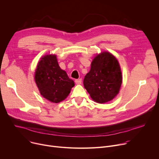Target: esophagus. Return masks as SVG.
<instances>
[{
    "mask_svg": "<svg viewBox=\"0 0 159 159\" xmlns=\"http://www.w3.org/2000/svg\"><path fill=\"white\" fill-rule=\"evenodd\" d=\"M76 84H80L82 83V79H76L75 80Z\"/></svg>",
    "mask_w": 159,
    "mask_h": 159,
    "instance_id": "obj_1",
    "label": "esophagus"
}]
</instances>
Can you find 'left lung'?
I'll list each match as a JSON object with an SVG mask.
<instances>
[{
	"label": "left lung",
	"instance_id": "8db88e82",
	"mask_svg": "<svg viewBox=\"0 0 159 159\" xmlns=\"http://www.w3.org/2000/svg\"><path fill=\"white\" fill-rule=\"evenodd\" d=\"M83 83L91 98L96 102L103 103L111 101L119 93L122 83L118 60L109 52H102L97 56Z\"/></svg>",
	"mask_w": 159,
	"mask_h": 159
}]
</instances>
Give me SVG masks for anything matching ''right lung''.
<instances>
[{
    "instance_id": "add662e5",
    "label": "right lung",
    "mask_w": 159,
    "mask_h": 159,
    "mask_svg": "<svg viewBox=\"0 0 159 159\" xmlns=\"http://www.w3.org/2000/svg\"><path fill=\"white\" fill-rule=\"evenodd\" d=\"M34 78L41 94L54 103L64 100L75 86L66 71L59 67L55 55H47L41 58Z\"/></svg>"
}]
</instances>
